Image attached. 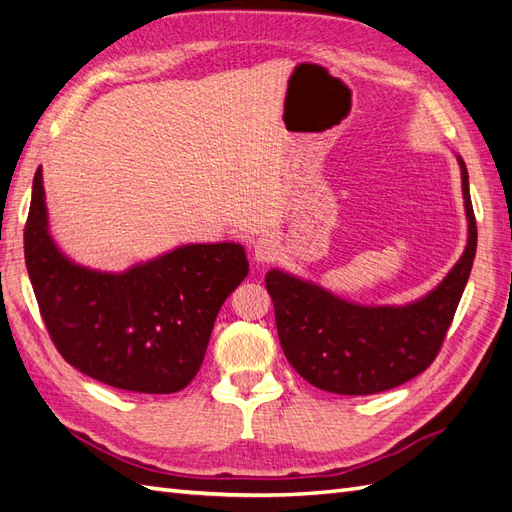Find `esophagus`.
Instances as JSON below:
<instances>
[{"label": "esophagus", "mask_w": 512, "mask_h": 512, "mask_svg": "<svg viewBox=\"0 0 512 512\" xmlns=\"http://www.w3.org/2000/svg\"><path fill=\"white\" fill-rule=\"evenodd\" d=\"M279 251H281V246L272 238H261L253 248V259L257 261V264H266V261L277 259Z\"/></svg>", "instance_id": "obj_1"}]
</instances>
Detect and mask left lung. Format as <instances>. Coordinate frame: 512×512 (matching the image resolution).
<instances>
[{
    "label": "left lung",
    "mask_w": 512,
    "mask_h": 512,
    "mask_svg": "<svg viewBox=\"0 0 512 512\" xmlns=\"http://www.w3.org/2000/svg\"><path fill=\"white\" fill-rule=\"evenodd\" d=\"M461 166L467 246L435 290L409 305L368 307L331 294L290 272L270 270L266 287L274 303L279 342L292 368L313 387L368 396L422 374L439 355L476 257L478 229Z\"/></svg>",
    "instance_id": "obj_1"
}]
</instances>
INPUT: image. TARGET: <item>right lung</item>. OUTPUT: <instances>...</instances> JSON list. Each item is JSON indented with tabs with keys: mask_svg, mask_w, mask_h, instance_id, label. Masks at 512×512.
Returning <instances> with one entry per match:
<instances>
[{
	"mask_svg": "<svg viewBox=\"0 0 512 512\" xmlns=\"http://www.w3.org/2000/svg\"><path fill=\"white\" fill-rule=\"evenodd\" d=\"M25 266L51 342L95 381L175 393L199 372L218 311L248 274L242 244H186L125 272L75 264L49 235L43 170L32 183Z\"/></svg>",
	"mask_w": 512,
	"mask_h": 512,
	"instance_id": "add662e5",
	"label": "right lung"
}]
</instances>
